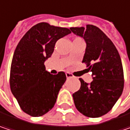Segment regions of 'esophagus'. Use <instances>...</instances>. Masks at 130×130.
<instances>
[{"label":"esophagus","mask_w":130,"mask_h":130,"mask_svg":"<svg viewBox=\"0 0 130 130\" xmlns=\"http://www.w3.org/2000/svg\"><path fill=\"white\" fill-rule=\"evenodd\" d=\"M66 76H67V78H74L73 75H72V74H71V73H70V72H66Z\"/></svg>","instance_id":"1"}]
</instances>
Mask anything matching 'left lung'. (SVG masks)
<instances>
[{
	"label": "left lung",
	"mask_w": 130,
	"mask_h": 130,
	"mask_svg": "<svg viewBox=\"0 0 130 130\" xmlns=\"http://www.w3.org/2000/svg\"><path fill=\"white\" fill-rule=\"evenodd\" d=\"M75 35L87 43L82 63L92 72V81L82 78L80 88L72 94L75 107L84 116L98 118L115 105L124 89V71L121 57L112 41L98 27H71Z\"/></svg>",
	"instance_id": "8db88e82"
}]
</instances>
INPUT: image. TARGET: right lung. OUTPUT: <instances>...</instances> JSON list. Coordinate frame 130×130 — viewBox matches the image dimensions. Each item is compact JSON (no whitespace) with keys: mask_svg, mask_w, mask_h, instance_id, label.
I'll use <instances>...</instances> for the list:
<instances>
[{"mask_svg":"<svg viewBox=\"0 0 130 130\" xmlns=\"http://www.w3.org/2000/svg\"><path fill=\"white\" fill-rule=\"evenodd\" d=\"M67 28L42 22L32 26L18 43L11 64L10 88L21 109L33 117L48 112L54 107L66 75H52L44 62L54 52L55 43L70 34Z\"/></svg>","mask_w":130,"mask_h":130,"instance_id":"1","label":"right lung"}]
</instances>
